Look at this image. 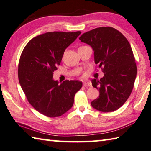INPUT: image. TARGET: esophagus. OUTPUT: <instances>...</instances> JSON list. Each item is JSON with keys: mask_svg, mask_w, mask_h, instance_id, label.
I'll return each instance as SVG.
<instances>
[{"mask_svg": "<svg viewBox=\"0 0 151 151\" xmlns=\"http://www.w3.org/2000/svg\"><path fill=\"white\" fill-rule=\"evenodd\" d=\"M83 86L84 87H90V86H92V84L91 83H90L89 82H84L83 83Z\"/></svg>", "mask_w": 151, "mask_h": 151, "instance_id": "obj_1", "label": "esophagus"}]
</instances>
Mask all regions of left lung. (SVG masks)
<instances>
[{
  "instance_id": "obj_1",
  "label": "left lung",
  "mask_w": 151,
  "mask_h": 151,
  "mask_svg": "<svg viewBox=\"0 0 151 151\" xmlns=\"http://www.w3.org/2000/svg\"><path fill=\"white\" fill-rule=\"evenodd\" d=\"M80 40L92 47L95 63L104 77L92 80L99 97L91 102L96 110L113 112L129 98L134 87L137 68L131 46L119 31L111 27H98L81 35Z\"/></svg>"
}]
</instances>
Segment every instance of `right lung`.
<instances>
[{
    "label": "right lung",
    "mask_w": 151,
    "mask_h": 151,
    "mask_svg": "<svg viewBox=\"0 0 151 151\" xmlns=\"http://www.w3.org/2000/svg\"><path fill=\"white\" fill-rule=\"evenodd\" d=\"M81 33L49 32L28 42L20 57L19 81L29 104L47 117L63 115L72 107L74 96L81 89L79 80H53L54 71L60 65L65 49Z\"/></svg>",
    "instance_id": "obj_1"
}]
</instances>
